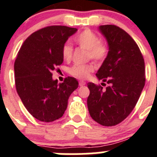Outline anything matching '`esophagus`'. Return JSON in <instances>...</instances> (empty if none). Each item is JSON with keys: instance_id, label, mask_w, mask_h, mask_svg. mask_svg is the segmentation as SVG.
Here are the masks:
<instances>
[{"instance_id": "34e87169", "label": "esophagus", "mask_w": 157, "mask_h": 157, "mask_svg": "<svg viewBox=\"0 0 157 157\" xmlns=\"http://www.w3.org/2000/svg\"><path fill=\"white\" fill-rule=\"evenodd\" d=\"M85 85H86V82L82 81V80L79 81V86H85Z\"/></svg>"}]
</instances>
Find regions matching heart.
Segmentation results:
<instances>
[{
	"instance_id": "heart-1",
	"label": "heart",
	"mask_w": 157,
	"mask_h": 157,
	"mask_svg": "<svg viewBox=\"0 0 157 157\" xmlns=\"http://www.w3.org/2000/svg\"><path fill=\"white\" fill-rule=\"evenodd\" d=\"M75 41L82 48L87 50V58L97 62H102L107 58L109 52L108 43L101 41L99 36L90 30H85L75 36ZM73 48L69 42H66L62 47L63 58L68 61L71 59ZM95 69V65L92 63L86 64H75L68 69L71 75L78 78L85 79L90 76Z\"/></svg>"
}]
</instances>
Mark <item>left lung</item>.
<instances>
[{"label":"left lung","instance_id":"left-lung-1","mask_svg":"<svg viewBox=\"0 0 157 157\" xmlns=\"http://www.w3.org/2000/svg\"><path fill=\"white\" fill-rule=\"evenodd\" d=\"M100 31L107 39L109 55L96 74L101 85L88 82L90 115L105 127L117 125L134 109L145 82V61L139 47L125 30L103 25Z\"/></svg>","mask_w":157,"mask_h":157}]
</instances>
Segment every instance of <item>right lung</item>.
<instances>
[{
	"label": "right lung",
	"mask_w": 157,
	"mask_h": 157,
	"mask_svg": "<svg viewBox=\"0 0 157 157\" xmlns=\"http://www.w3.org/2000/svg\"><path fill=\"white\" fill-rule=\"evenodd\" d=\"M77 31L66 26H48L30 34L18 52L14 63L16 91L23 105L35 119L52 122L62 117L71 93L78 86L73 77L57 84L52 79L62 64V47Z\"/></svg>",
	"instance_id": "right-lung-1"
}]
</instances>
